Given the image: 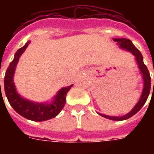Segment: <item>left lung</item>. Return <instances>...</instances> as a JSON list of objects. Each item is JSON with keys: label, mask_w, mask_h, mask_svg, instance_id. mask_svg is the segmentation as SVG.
<instances>
[{"label": "left lung", "mask_w": 154, "mask_h": 154, "mask_svg": "<svg viewBox=\"0 0 154 154\" xmlns=\"http://www.w3.org/2000/svg\"><path fill=\"white\" fill-rule=\"evenodd\" d=\"M114 42H116L117 44L119 45L120 47L122 49H126L129 52L132 53L136 57L137 62L138 64V67L141 70V72L142 73V77L144 80V89L142 91V94H141L140 100L137 102L133 109L127 113L125 116L122 117H111V116H108V115L102 114V113H98L99 115H101V117H104L108 119L112 120V121H123V120H126L129 117H133L134 114H136L137 112H138L139 110L141 109L142 106L145 105V103L147 101L149 93H150V88H151V77L149 75V72L148 69L146 67V65L144 64L143 62V57L141 55V52L139 51L138 49H137L136 47L134 46V44L132 43V42L129 39H124V38H121V39H113ZM154 72V71H153ZM153 89H154V82H153Z\"/></svg>", "instance_id": "left-lung-1"}]
</instances>
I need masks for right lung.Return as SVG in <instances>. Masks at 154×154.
Wrapping results in <instances>:
<instances>
[{"label": "right lung", "instance_id": "right-lung-1", "mask_svg": "<svg viewBox=\"0 0 154 154\" xmlns=\"http://www.w3.org/2000/svg\"><path fill=\"white\" fill-rule=\"evenodd\" d=\"M29 44L30 42H28L22 48L16 52L14 59L9 64L6 70L4 80V86L8 102L16 112L20 116L25 117L26 119L31 120L33 122H43L53 118L60 113L66 102V94L71 89L72 85L60 89L56 95L53 102L50 104L34 103L22 98L16 91V88L13 84V74L20 55L24 53Z\"/></svg>", "mask_w": 154, "mask_h": 154}]
</instances>
